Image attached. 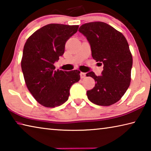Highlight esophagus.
Instances as JSON below:
<instances>
[{"label": "esophagus", "mask_w": 151, "mask_h": 151, "mask_svg": "<svg viewBox=\"0 0 151 151\" xmlns=\"http://www.w3.org/2000/svg\"><path fill=\"white\" fill-rule=\"evenodd\" d=\"M80 76H81V78H84L86 77V74L85 73H81Z\"/></svg>", "instance_id": "1"}]
</instances>
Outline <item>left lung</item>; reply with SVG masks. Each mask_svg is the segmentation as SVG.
<instances>
[{
  "instance_id": "8db88e82",
  "label": "left lung",
  "mask_w": 151,
  "mask_h": 151,
  "mask_svg": "<svg viewBox=\"0 0 151 151\" xmlns=\"http://www.w3.org/2000/svg\"><path fill=\"white\" fill-rule=\"evenodd\" d=\"M78 31L87 39L92 57L103 65L101 76L92 71L86 75L96 83L86 92L88 99L97 105L113 104L124 95L131 83L132 57L127 40L121 32L103 22L84 24Z\"/></svg>"
}]
</instances>
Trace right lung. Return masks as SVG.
<instances>
[{"label":"right lung","mask_w":151,"mask_h":151,"mask_svg":"<svg viewBox=\"0 0 151 151\" xmlns=\"http://www.w3.org/2000/svg\"><path fill=\"white\" fill-rule=\"evenodd\" d=\"M78 25L49 24L35 32L24 46L21 68L26 85L38 103L60 106L68 100L70 89L80 80V71L55 70L54 63L65 52V43Z\"/></svg>","instance_id":"add662e5"}]
</instances>
